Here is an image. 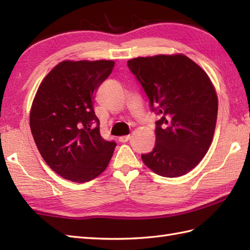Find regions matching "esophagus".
I'll return each instance as SVG.
<instances>
[{
    "instance_id": "obj_1",
    "label": "esophagus",
    "mask_w": 250,
    "mask_h": 250,
    "mask_svg": "<svg viewBox=\"0 0 250 250\" xmlns=\"http://www.w3.org/2000/svg\"><path fill=\"white\" fill-rule=\"evenodd\" d=\"M130 140V135H125V136H120L119 139H118V141L120 142V143H126Z\"/></svg>"
}]
</instances>
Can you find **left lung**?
Masks as SVG:
<instances>
[{"label":"left lung","mask_w":250,"mask_h":250,"mask_svg":"<svg viewBox=\"0 0 250 250\" xmlns=\"http://www.w3.org/2000/svg\"><path fill=\"white\" fill-rule=\"evenodd\" d=\"M128 66L149 99L156 145L142 155L145 166L164 177L194 168L213 141L218 113L216 90L205 71L185 55L139 57Z\"/></svg>","instance_id":"left-lung-1"}]
</instances>
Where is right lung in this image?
<instances>
[{"label": "right lung", "instance_id": "obj_1", "mask_svg": "<svg viewBox=\"0 0 250 250\" xmlns=\"http://www.w3.org/2000/svg\"><path fill=\"white\" fill-rule=\"evenodd\" d=\"M114 61H62L40 84L30 111V128L45 162L63 178L87 183L105 171L116 143L100 134L93 93Z\"/></svg>", "mask_w": 250, "mask_h": 250}]
</instances>
